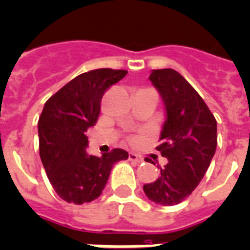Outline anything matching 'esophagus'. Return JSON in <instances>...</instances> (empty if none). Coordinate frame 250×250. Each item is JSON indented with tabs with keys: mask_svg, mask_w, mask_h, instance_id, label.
<instances>
[{
	"mask_svg": "<svg viewBox=\"0 0 250 250\" xmlns=\"http://www.w3.org/2000/svg\"><path fill=\"white\" fill-rule=\"evenodd\" d=\"M129 160L133 161V162H137V164H140V162H143V158L142 156L137 153H133V152H130L129 153Z\"/></svg>",
	"mask_w": 250,
	"mask_h": 250,
	"instance_id": "1",
	"label": "esophagus"
}]
</instances>
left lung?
Wrapping results in <instances>:
<instances>
[{
	"mask_svg": "<svg viewBox=\"0 0 250 250\" xmlns=\"http://www.w3.org/2000/svg\"><path fill=\"white\" fill-rule=\"evenodd\" d=\"M166 108L160 150L168 164L143 190L150 201L175 206L191 194L207 172L217 147V121L197 90L174 69L149 75ZM149 162V161H147Z\"/></svg>",
	"mask_w": 250,
	"mask_h": 250,
	"instance_id": "8db88e82",
	"label": "left lung"
}]
</instances>
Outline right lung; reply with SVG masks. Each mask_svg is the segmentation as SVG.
<instances>
[{"label":"right lung","mask_w":250,"mask_h":250,"mask_svg":"<svg viewBox=\"0 0 250 250\" xmlns=\"http://www.w3.org/2000/svg\"><path fill=\"white\" fill-rule=\"evenodd\" d=\"M126 70L97 69L80 74L46 102L38 121L39 156L48 180L67 203H89L100 197L113 165L127 160L126 150L115 148L101 157L86 154L85 131L94 126L101 101Z\"/></svg>","instance_id":"obj_1"}]
</instances>
